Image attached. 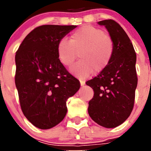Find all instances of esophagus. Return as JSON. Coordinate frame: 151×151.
Wrapping results in <instances>:
<instances>
[{
    "label": "esophagus",
    "instance_id": "obj_1",
    "mask_svg": "<svg viewBox=\"0 0 151 151\" xmlns=\"http://www.w3.org/2000/svg\"><path fill=\"white\" fill-rule=\"evenodd\" d=\"M85 81L84 80H80V85H81V86H83V85H85Z\"/></svg>",
    "mask_w": 151,
    "mask_h": 151
}]
</instances>
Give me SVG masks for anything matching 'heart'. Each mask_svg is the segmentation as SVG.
<instances>
[{"label": "heart", "instance_id": "obj_1", "mask_svg": "<svg viewBox=\"0 0 151 151\" xmlns=\"http://www.w3.org/2000/svg\"><path fill=\"white\" fill-rule=\"evenodd\" d=\"M112 39L104 30L92 25H85L72 33L71 39H60L57 47L58 57L64 66L73 64L80 54L81 60L70 68L76 77L85 79L101 72L109 64L113 55Z\"/></svg>", "mask_w": 151, "mask_h": 151}]
</instances>
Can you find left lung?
<instances>
[{"mask_svg": "<svg viewBox=\"0 0 151 151\" xmlns=\"http://www.w3.org/2000/svg\"><path fill=\"white\" fill-rule=\"evenodd\" d=\"M108 30L114 50L108 66L86 82L94 91L88 104L93 121L105 128H115L127 119L134 107L137 85L136 52L121 25L112 19L98 22Z\"/></svg>", "mask_w": 151, "mask_h": 151, "instance_id": "obj_1", "label": "left lung"}]
</instances>
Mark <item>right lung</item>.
Wrapping results in <instances>:
<instances>
[{
	"instance_id": "1",
	"label": "right lung",
	"mask_w": 151,
	"mask_h": 151,
	"mask_svg": "<svg viewBox=\"0 0 151 151\" xmlns=\"http://www.w3.org/2000/svg\"><path fill=\"white\" fill-rule=\"evenodd\" d=\"M77 25H45L33 29L15 55V85L21 109L33 126L49 129L61 122L66 101L80 88L77 79L59 60L60 39Z\"/></svg>"
}]
</instances>
